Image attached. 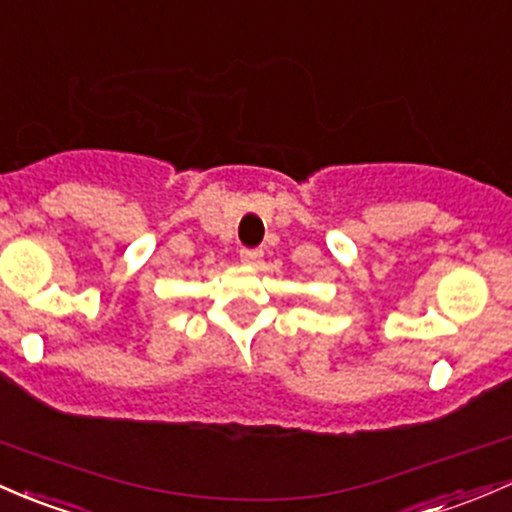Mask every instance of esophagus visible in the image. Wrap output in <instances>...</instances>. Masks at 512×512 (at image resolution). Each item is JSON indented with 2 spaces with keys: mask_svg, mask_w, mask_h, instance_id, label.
Listing matches in <instances>:
<instances>
[{
  "mask_svg": "<svg viewBox=\"0 0 512 512\" xmlns=\"http://www.w3.org/2000/svg\"><path fill=\"white\" fill-rule=\"evenodd\" d=\"M241 261L246 263V266H256L258 261H261V256H263V251L261 249H241Z\"/></svg>",
  "mask_w": 512,
  "mask_h": 512,
  "instance_id": "obj_1",
  "label": "esophagus"
}]
</instances>
